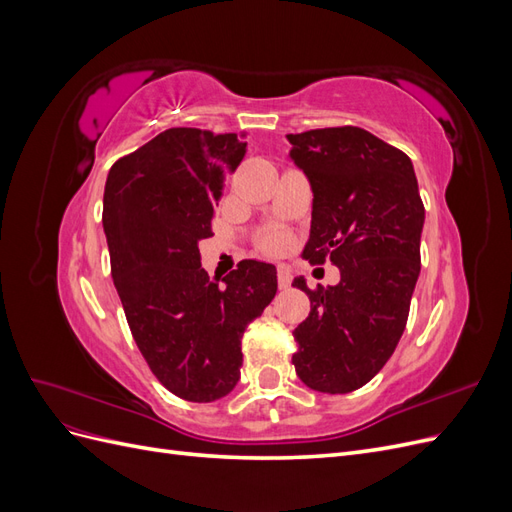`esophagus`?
I'll return each instance as SVG.
<instances>
[{"instance_id":"34e87169","label":"esophagus","mask_w":512,"mask_h":512,"mask_svg":"<svg viewBox=\"0 0 512 512\" xmlns=\"http://www.w3.org/2000/svg\"><path fill=\"white\" fill-rule=\"evenodd\" d=\"M277 284H280L282 290H286L290 286V271L286 267L277 269Z\"/></svg>"}]
</instances>
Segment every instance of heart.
Wrapping results in <instances>:
<instances>
[{"mask_svg": "<svg viewBox=\"0 0 512 512\" xmlns=\"http://www.w3.org/2000/svg\"><path fill=\"white\" fill-rule=\"evenodd\" d=\"M262 245H265L267 252H280L284 247V237L282 235H267L265 241H262Z\"/></svg>", "mask_w": 512, "mask_h": 512, "instance_id": "obj_1", "label": "heart"}]
</instances>
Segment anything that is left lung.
I'll return each mask as SVG.
<instances>
[{
  "label": "left lung",
  "mask_w": 512,
  "mask_h": 512,
  "mask_svg": "<svg viewBox=\"0 0 512 512\" xmlns=\"http://www.w3.org/2000/svg\"><path fill=\"white\" fill-rule=\"evenodd\" d=\"M288 141L314 192L301 256L339 269L329 288L294 280L312 309L292 331V365L309 389L350 393L378 374L404 335L425 207L410 158L363 128L309 130Z\"/></svg>",
  "instance_id": "1"
}]
</instances>
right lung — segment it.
<instances>
[{"mask_svg":"<svg viewBox=\"0 0 512 512\" xmlns=\"http://www.w3.org/2000/svg\"><path fill=\"white\" fill-rule=\"evenodd\" d=\"M237 134L170 128L106 179L102 224L111 273L134 342L166 389L196 404L228 395L241 376V337L277 292L269 262L241 260L222 284L200 267L198 241L224 181L245 156Z\"/></svg>","mask_w":512,"mask_h":512,"instance_id":"right-lung-1","label":"right lung"}]
</instances>
